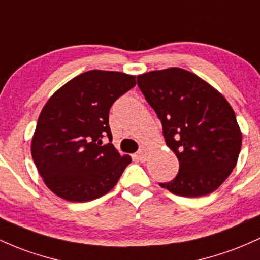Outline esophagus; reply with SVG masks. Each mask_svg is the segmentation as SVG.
<instances>
[{
	"instance_id": "esophagus-1",
	"label": "esophagus",
	"mask_w": 260,
	"mask_h": 260,
	"mask_svg": "<svg viewBox=\"0 0 260 260\" xmlns=\"http://www.w3.org/2000/svg\"><path fill=\"white\" fill-rule=\"evenodd\" d=\"M147 154H148V147L143 145V147H142L141 149L137 152L136 156H137V159H138L139 161H145V160H147Z\"/></svg>"
}]
</instances>
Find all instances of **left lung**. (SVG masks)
I'll use <instances>...</instances> for the list:
<instances>
[{
    "label": "left lung",
    "mask_w": 260,
    "mask_h": 260,
    "mask_svg": "<svg viewBox=\"0 0 260 260\" xmlns=\"http://www.w3.org/2000/svg\"><path fill=\"white\" fill-rule=\"evenodd\" d=\"M137 84L160 119L179 173L160 186L185 198L217 190L238 160L242 132L227 100L195 74L170 68L137 76Z\"/></svg>",
    "instance_id": "obj_1"
}]
</instances>
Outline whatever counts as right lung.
<instances>
[{
    "label": "right lung",
    "mask_w": 260,
    "mask_h": 260,
    "mask_svg": "<svg viewBox=\"0 0 260 260\" xmlns=\"http://www.w3.org/2000/svg\"><path fill=\"white\" fill-rule=\"evenodd\" d=\"M136 86V76L90 70L61 86L43 107L32 139L37 169L59 198L86 202L113 189L132 161L112 143L108 113L113 102Z\"/></svg>",
    "instance_id": "right-lung-1"
}]
</instances>
